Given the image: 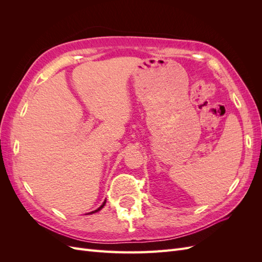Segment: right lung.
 <instances>
[{
	"label": "right lung",
	"instance_id": "obj_1",
	"mask_svg": "<svg viewBox=\"0 0 262 262\" xmlns=\"http://www.w3.org/2000/svg\"><path fill=\"white\" fill-rule=\"evenodd\" d=\"M106 204V200L104 201V203H102L101 205H100V207L97 209V210H95V211H92V212H90V213H87V214H93V213H96V212H98V211H100L102 208H104V205Z\"/></svg>",
	"mask_w": 262,
	"mask_h": 262
}]
</instances>
